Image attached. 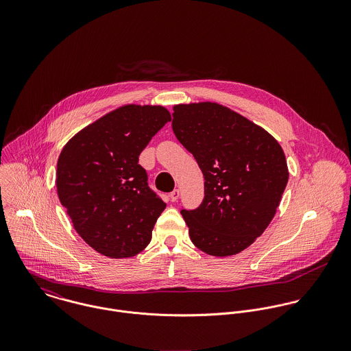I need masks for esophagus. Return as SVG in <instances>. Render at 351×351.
Segmentation results:
<instances>
[{
  "label": "esophagus",
  "instance_id": "obj_1",
  "mask_svg": "<svg viewBox=\"0 0 351 351\" xmlns=\"http://www.w3.org/2000/svg\"><path fill=\"white\" fill-rule=\"evenodd\" d=\"M170 200L171 201H177L178 200V197H180V191L178 189H174L171 193H170Z\"/></svg>",
  "mask_w": 351,
  "mask_h": 351
}]
</instances>
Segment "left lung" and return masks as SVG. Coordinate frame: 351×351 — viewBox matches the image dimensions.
<instances>
[{"mask_svg": "<svg viewBox=\"0 0 351 351\" xmlns=\"http://www.w3.org/2000/svg\"><path fill=\"white\" fill-rule=\"evenodd\" d=\"M173 131L204 174V200L182 209L193 245L213 256L247 249L276 215L289 171L278 142L216 102L173 108Z\"/></svg>", "mask_w": 351, "mask_h": 351, "instance_id": "1", "label": "left lung"}]
</instances>
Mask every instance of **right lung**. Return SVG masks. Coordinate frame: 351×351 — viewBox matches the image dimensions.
<instances>
[{
  "label": "right lung",
  "mask_w": 351,
  "mask_h": 351,
  "mask_svg": "<svg viewBox=\"0 0 351 351\" xmlns=\"http://www.w3.org/2000/svg\"><path fill=\"white\" fill-rule=\"evenodd\" d=\"M156 105H124L74 135L59 155L56 189L78 235L109 258H130L150 243L166 204L147 182L139 155L170 121Z\"/></svg>",
  "instance_id": "obj_1"
}]
</instances>
